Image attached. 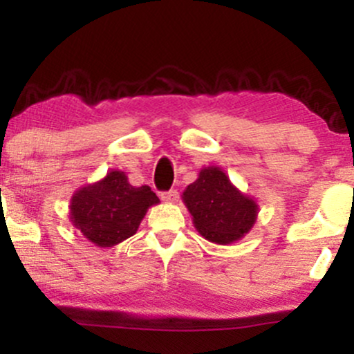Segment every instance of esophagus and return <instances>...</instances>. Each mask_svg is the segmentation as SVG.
<instances>
[{
    "label": "esophagus",
    "instance_id": "1",
    "mask_svg": "<svg viewBox=\"0 0 354 354\" xmlns=\"http://www.w3.org/2000/svg\"><path fill=\"white\" fill-rule=\"evenodd\" d=\"M178 198H180V193H178V189H169V191H163V193H161V200H163V201L173 203V201H176Z\"/></svg>",
    "mask_w": 354,
    "mask_h": 354
}]
</instances>
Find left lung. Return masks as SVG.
I'll use <instances>...</instances> for the list:
<instances>
[{
  "label": "left lung",
  "mask_w": 354,
  "mask_h": 354,
  "mask_svg": "<svg viewBox=\"0 0 354 354\" xmlns=\"http://www.w3.org/2000/svg\"><path fill=\"white\" fill-rule=\"evenodd\" d=\"M196 230L219 245L245 236L254 225L258 206L231 185L219 168H205L183 193Z\"/></svg>",
  "instance_id": "left-lung-1"
}]
</instances>
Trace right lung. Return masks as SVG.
I'll return each mask as SVG.
<instances>
[{
    "label": "right lung",
    "instance_id": "1",
    "mask_svg": "<svg viewBox=\"0 0 354 354\" xmlns=\"http://www.w3.org/2000/svg\"><path fill=\"white\" fill-rule=\"evenodd\" d=\"M160 203L149 186H131L121 171L81 188L71 200V221L89 241L113 246L133 236L146 209Z\"/></svg>",
    "mask_w": 354,
    "mask_h": 354
}]
</instances>
